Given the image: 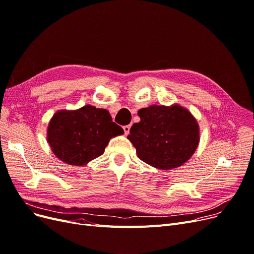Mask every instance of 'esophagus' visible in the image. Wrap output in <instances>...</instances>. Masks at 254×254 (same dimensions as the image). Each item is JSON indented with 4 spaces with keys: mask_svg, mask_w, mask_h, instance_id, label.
Masks as SVG:
<instances>
[{
    "mask_svg": "<svg viewBox=\"0 0 254 254\" xmlns=\"http://www.w3.org/2000/svg\"><path fill=\"white\" fill-rule=\"evenodd\" d=\"M129 129H130V126H129V125L124 127V130H125V134H126V135H127V134L129 133Z\"/></svg>",
    "mask_w": 254,
    "mask_h": 254,
    "instance_id": "esophagus-1",
    "label": "esophagus"
}]
</instances>
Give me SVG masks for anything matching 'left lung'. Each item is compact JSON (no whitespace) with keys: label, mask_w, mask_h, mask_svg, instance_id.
Segmentation results:
<instances>
[{"label":"left lung","mask_w":254,"mask_h":254,"mask_svg":"<svg viewBox=\"0 0 254 254\" xmlns=\"http://www.w3.org/2000/svg\"><path fill=\"white\" fill-rule=\"evenodd\" d=\"M139 123L127 138L138 157L152 167L168 170L188 161L199 142V127L192 114L181 106L140 109Z\"/></svg>","instance_id":"8db88e82"}]
</instances>
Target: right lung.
Returning <instances> with one entry per match:
<instances>
[{"label":"right lung","instance_id":"right-lung-1","mask_svg":"<svg viewBox=\"0 0 254 254\" xmlns=\"http://www.w3.org/2000/svg\"><path fill=\"white\" fill-rule=\"evenodd\" d=\"M124 129L112 121L105 109L87 105L75 111H59L48 127V142L61 161L83 166L102 156L112 137Z\"/></svg>","mask_w":254,"mask_h":254}]
</instances>
